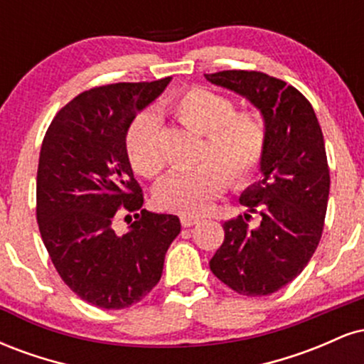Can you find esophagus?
I'll use <instances>...</instances> for the list:
<instances>
[{"label":"esophagus","mask_w":364,"mask_h":364,"mask_svg":"<svg viewBox=\"0 0 364 364\" xmlns=\"http://www.w3.org/2000/svg\"><path fill=\"white\" fill-rule=\"evenodd\" d=\"M179 219H181V224L185 225V228H191V225L198 224L200 220H202L198 215H181Z\"/></svg>","instance_id":"obj_1"}]
</instances>
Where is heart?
I'll use <instances>...</instances> for the list:
<instances>
[{
    "instance_id": "1",
    "label": "heart",
    "mask_w": 364,
    "mask_h": 364,
    "mask_svg": "<svg viewBox=\"0 0 364 364\" xmlns=\"http://www.w3.org/2000/svg\"><path fill=\"white\" fill-rule=\"evenodd\" d=\"M166 112L183 127L203 133L202 164L162 181L156 202L178 214H202L229 185L243 186L265 162L269 124L257 109H236L235 99L220 92L190 87L166 104ZM127 154L133 169L156 179L168 168L161 124L152 116L133 121L127 133Z\"/></svg>"
}]
</instances>
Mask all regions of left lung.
<instances>
[{
  "label": "left lung",
  "mask_w": 364,
  "mask_h": 364,
  "mask_svg": "<svg viewBox=\"0 0 364 364\" xmlns=\"http://www.w3.org/2000/svg\"><path fill=\"white\" fill-rule=\"evenodd\" d=\"M207 80L250 99L269 124L263 178L241 195L250 214L223 224L212 274L243 296H269L294 281L323 232L330 169L310 101L292 85L255 70L207 73ZM252 213L261 215L257 228Z\"/></svg>",
  "instance_id": "8db88e82"
}]
</instances>
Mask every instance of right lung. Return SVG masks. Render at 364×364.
<instances>
[{
	"label": "right lung",
	"mask_w": 364,
	"mask_h": 364,
	"mask_svg": "<svg viewBox=\"0 0 364 364\" xmlns=\"http://www.w3.org/2000/svg\"><path fill=\"white\" fill-rule=\"evenodd\" d=\"M169 80L82 92L54 116L41 147L36 188L41 237L63 282L104 310L136 304L156 287L166 252L181 231L176 215L141 208L144 193L127 154L136 109L154 101ZM119 215L132 223L124 235L114 231Z\"/></svg>",
	"instance_id": "obj_1"
}]
</instances>
